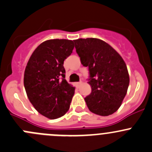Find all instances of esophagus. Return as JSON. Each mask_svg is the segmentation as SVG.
Segmentation results:
<instances>
[{"label":"esophagus","mask_w":152,"mask_h":152,"mask_svg":"<svg viewBox=\"0 0 152 152\" xmlns=\"http://www.w3.org/2000/svg\"><path fill=\"white\" fill-rule=\"evenodd\" d=\"M81 83H82V82H78V83H76L77 86V87H79L81 85Z\"/></svg>","instance_id":"1"}]
</instances>
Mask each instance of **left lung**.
Returning <instances> with one entry per match:
<instances>
[{"label": "left lung", "instance_id": "1", "mask_svg": "<svg viewBox=\"0 0 152 152\" xmlns=\"http://www.w3.org/2000/svg\"><path fill=\"white\" fill-rule=\"evenodd\" d=\"M76 52L90 74L91 93L85 98L89 110L107 116L118 110L127 92L129 76L121 56L103 40H74Z\"/></svg>", "mask_w": 152, "mask_h": 152}]
</instances>
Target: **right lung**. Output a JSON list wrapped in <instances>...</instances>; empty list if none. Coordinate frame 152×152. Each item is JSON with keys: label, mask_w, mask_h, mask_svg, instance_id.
I'll return each instance as SVG.
<instances>
[{"label": "right lung", "mask_w": 152, "mask_h": 152, "mask_svg": "<svg viewBox=\"0 0 152 152\" xmlns=\"http://www.w3.org/2000/svg\"><path fill=\"white\" fill-rule=\"evenodd\" d=\"M73 41L49 39L30 57L24 72L28 98L40 114L56 119L67 113L75 88L65 79L64 61L74 49Z\"/></svg>", "instance_id": "obj_1"}]
</instances>
